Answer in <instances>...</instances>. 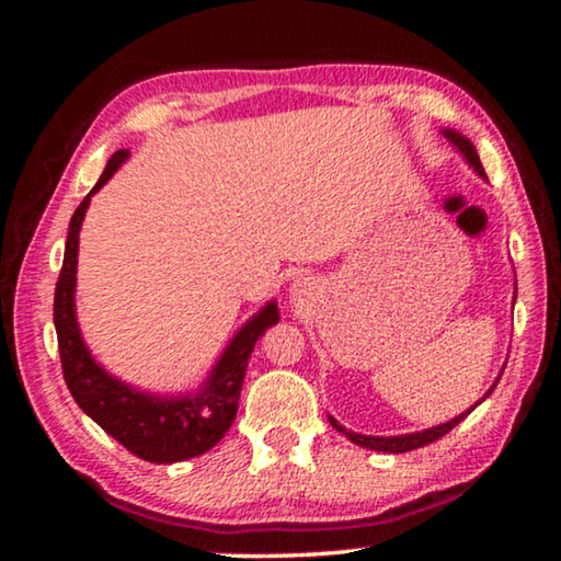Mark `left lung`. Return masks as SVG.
<instances>
[{"label":"left lung","instance_id":"8db88e82","mask_svg":"<svg viewBox=\"0 0 561 561\" xmlns=\"http://www.w3.org/2000/svg\"><path fill=\"white\" fill-rule=\"evenodd\" d=\"M444 137H447V140L455 145L457 150H462V156L470 160V165L474 168V171H478L480 175H485V171H482V163H480V158H478V150H474V145L467 140V137H462L459 133H455V129H444ZM503 375V373H501ZM497 386V382H495ZM493 386V388H495ZM493 388L488 390V393H493ZM474 409V405H472ZM470 409V411H472ZM470 411H465V413H459L457 419H451V421H447V424H442V426H432V428H426V432H416V434H405V436H363V434H355V432H347V428L344 426H340L336 424V421L329 416V424H332L336 432H342V434H347V439L350 442H355V444H359V447H365V449H375V451H390V455H401V451H411V449H419V447H426V444H432V442H436V439H442L444 434H449L451 428H455L459 421H462L467 413Z\"/></svg>","mask_w":561,"mask_h":561}]
</instances>
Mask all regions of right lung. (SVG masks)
<instances>
[{
    "mask_svg": "<svg viewBox=\"0 0 561 561\" xmlns=\"http://www.w3.org/2000/svg\"><path fill=\"white\" fill-rule=\"evenodd\" d=\"M127 156V150L114 152L102 179L96 181V186L89 191V196L73 211L71 227H68L64 267H60L56 298H53V321H56L60 367H64L66 386L71 390L73 401L79 403V409H83L87 416L94 419L106 434L114 436L135 457L145 459V462L171 465L209 451L232 426L237 403H240L242 380L244 373H248V359L265 329L278 324V306L267 304L255 319L248 321V327L240 329V334L234 336L225 355H221L217 370L211 373L202 393L156 398L137 393L125 382L106 375L91 359L87 344L81 340L79 324H76V255H79V229L83 214H87L89 198L112 179V173L125 163Z\"/></svg>",
    "mask_w": 561,
    "mask_h": 561,
    "instance_id": "1",
    "label": "right lung"
}]
</instances>
